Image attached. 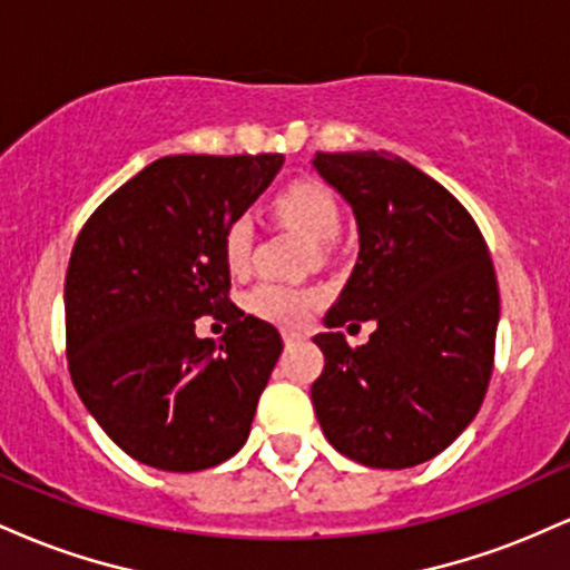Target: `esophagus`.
Wrapping results in <instances>:
<instances>
[{
	"label": "esophagus",
	"mask_w": 570,
	"mask_h": 570,
	"mask_svg": "<svg viewBox=\"0 0 570 570\" xmlns=\"http://www.w3.org/2000/svg\"><path fill=\"white\" fill-rule=\"evenodd\" d=\"M303 335H299V332H294V330H284V343L289 345V343H294V340H299Z\"/></svg>",
	"instance_id": "esophagus-1"
}]
</instances>
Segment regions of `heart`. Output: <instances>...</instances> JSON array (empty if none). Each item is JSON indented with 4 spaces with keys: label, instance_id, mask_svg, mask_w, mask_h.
<instances>
[{
    "label": "heart",
    "instance_id": "obj_1",
    "mask_svg": "<svg viewBox=\"0 0 570 570\" xmlns=\"http://www.w3.org/2000/svg\"><path fill=\"white\" fill-rule=\"evenodd\" d=\"M273 208L281 219L299 227L316 246H330L343 227L337 198L316 179H297L286 185L273 200ZM252 219L235 217L222 235V252H225L227 267L235 273L246 271L248 259H252ZM316 305V292L297 284H286V281H259L248 292V307L257 316L276 324H299Z\"/></svg>",
    "mask_w": 570,
    "mask_h": 570
}]
</instances>
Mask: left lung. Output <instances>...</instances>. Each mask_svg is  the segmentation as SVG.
Instances as JSON below:
<instances>
[{
	"label": "left lung",
	"instance_id": "1",
	"mask_svg": "<svg viewBox=\"0 0 570 570\" xmlns=\"http://www.w3.org/2000/svg\"><path fill=\"white\" fill-rule=\"evenodd\" d=\"M313 168L348 200L358 259L316 335L311 389L324 436L372 469L440 455L474 421L493 372L499 284L472 214L421 168L389 153H316ZM372 317L351 350L336 326Z\"/></svg>",
	"mask_w": 570,
	"mask_h": 570
}]
</instances>
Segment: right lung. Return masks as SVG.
Listing matches in <instances>:
<instances>
[{"label": "right lung", "instance_id": "1", "mask_svg": "<svg viewBox=\"0 0 570 570\" xmlns=\"http://www.w3.org/2000/svg\"><path fill=\"white\" fill-rule=\"evenodd\" d=\"M284 155H168L115 189L71 248L63 307L71 383L130 458L200 472L238 453L284 343L227 297L222 235ZM228 322L223 343L194 318Z\"/></svg>", "mask_w": 570, "mask_h": 570}]
</instances>
